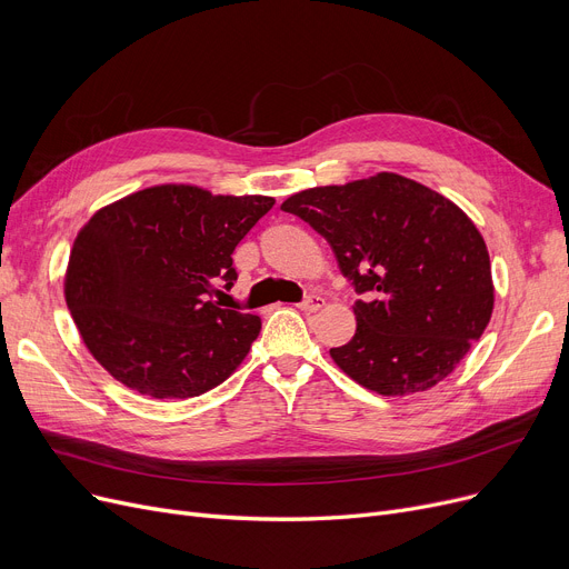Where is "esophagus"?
<instances>
[{
    "instance_id": "esophagus-1",
    "label": "esophagus",
    "mask_w": 569,
    "mask_h": 569,
    "mask_svg": "<svg viewBox=\"0 0 569 569\" xmlns=\"http://www.w3.org/2000/svg\"><path fill=\"white\" fill-rule=\"evenodd\" d=\"M325 307V300L320 295H307L305 297V302L300 305V309L302 311H309V313H316V311H320Z\"/></svg>"
}]
</instances>
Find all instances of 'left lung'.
<instances>
[{
	"mask_svg": "<svg viewBox=\"0 0 569 569\" xmlns=\"http://www.w3.org/2000/svg\"><path fill=\"white\" fill-rule=\"evenodd\" d=\"M330 242L357 300L355 337L330 355L382 397L425 392L450 376L493 311L480 230L445 196L395 172L316 187L283 204Z\"/></svg>",
	"mask_w": 569,
	"mask_h": 569,
	"instance_id": "left-lung-1",
	"label": "left lung"
}]
</instances>
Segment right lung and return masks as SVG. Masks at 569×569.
<instances>
[{
	"label": "right lung",
	"instance_id": "1",
	"mask_svg": "<svg viewBox=\"0 0 569 569\" xmlns=\"http://www.w3.org/2000/svg\"><path fill=\"white\" fill-rule=\"evenodd\" d=\"M272 204L161 184L99 209L76 237L64 281L94 360L152 399L221 385L258 339L260 318L212 302L214 283L232 288V251Z\"/></svg>",
	"mask_w": 569,
	"mask_h": 569
}]
</instances>
